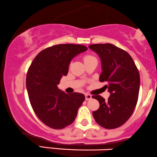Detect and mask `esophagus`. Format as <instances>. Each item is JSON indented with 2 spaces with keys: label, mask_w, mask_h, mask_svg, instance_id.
Returning a JSON list of instances; mask_svg holds the SVG:
<instances>
[{
  "label": "esophagus",
  "mask_w": 157,
  "mask_h": 157,
  "mask_svg": "<svg viewBox=\"0 0 157 157\" xmlns=\"http://www.w3.org/2000/svg\"><path fill=\"white\" fill-rule=\"evenodd\" d=\"M92 98V95L90 94H85V99L86 101H89Z\"/></svg>",
  "instance_id": "obj_1"
}]
</instances>
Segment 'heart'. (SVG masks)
<instances>
[{
	"instance_id": "obj_1",
	"label": "heart",
	"mask_w": 157,
	"mask_h": 157,
	"mask_svg": "<svg viewBox=\"0 0 157 157\" xmlns=\"http://www.w3.org/2000/svg\"><path fill=\"white\" fill-rule=\"evenodd\" d=\"M95 58V57L90 56V55H86V56H84V62H86V61H88L90 59H93Z\"/></svg>"
}]
</instances>
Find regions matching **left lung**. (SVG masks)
I'll return each mask as SVG.
<instances>
[{
  "label": "left lung",
  "instance_id": "1",
  "mask_svg": "<svg viewBox=\"0 0 157 157\" xmlns=\"http://www.w3.org/2000/svg\"><path fill=\"white\" fill-rule=\"evenodd\" d=\"M89 48L98 53L102 73L99 81L106 82L110 96L105 101L101 95H93L100 107L93 112L98 125L107 129L116 128L129 119L137 105L140 78L133 59L124 50L112 44H93Z\"/></svg>",
  "mask_w": 157,
  "mask_h": 157
}]
</instances>
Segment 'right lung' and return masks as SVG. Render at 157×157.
Segmentation results:
<instances>
[{"label":"right lung","instance_id":"obj_1","mask_svg":"<svg viewBox=\"0 0 157 157\" xmlns=\"http://www.w3.org/2000/svg\"><path fill=\"white\" fill-rule=\"evenodd\" d=\"M87 50L86 46L60 44L40 51L27 72L26 88L31 105L44 124L62 129L73 123L85 100L82 93L66 94L58 85L67 75L72 59Z\"/></svg>","mask_w":157,"mask_h":157}]
</instances>
